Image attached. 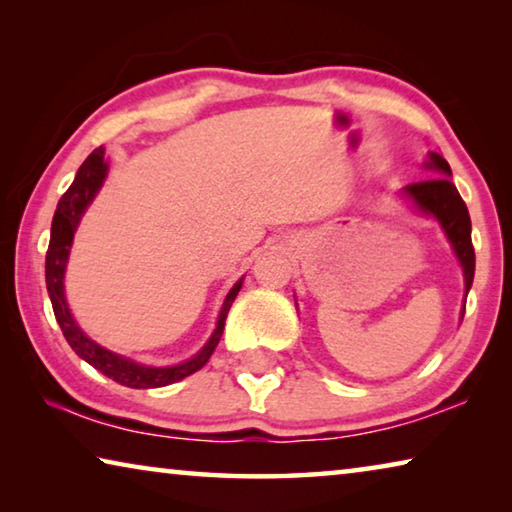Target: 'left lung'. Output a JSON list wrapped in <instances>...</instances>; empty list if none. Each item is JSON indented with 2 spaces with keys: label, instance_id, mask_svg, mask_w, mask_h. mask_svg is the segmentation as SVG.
Here are the masks:
<instances>
[{
  "label": "left lung",
  "instance_id": "obj_1",
  "mask_svg": "<svg viewBox=\"0 0 512 512\" xmlns=\"http://www.w3.org/2000/svg\"><path fill=\"white\" fill-rule=\"evenodd\" d=\"M424 169H429L440 178H429L422 183L406 185L400 196L406 203H411L415 212L424 216H431L440 228H443L445 237L452 246L456 262L463 268L465 280V298L470 293L472 280H474V248H472V221L467 205L463 203L461 194H458L456 185L452 183V169H449L447 160L438 153H429V160L424 162ZM465 314V302L461 309V320Z\"/></svg>",
  "mask_w": 512,
  "mask_h": 512
}]
</instances>
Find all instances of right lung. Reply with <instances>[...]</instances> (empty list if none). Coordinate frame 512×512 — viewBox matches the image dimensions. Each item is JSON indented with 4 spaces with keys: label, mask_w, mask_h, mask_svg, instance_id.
Returning a JSON list of instances; mask_svg holds the SVG:
<instances>
[{
    "label": "right lung",
    "mask_w": 512,
    "mask_h": 512,
    "mask_svg": "<svg viewBox=\"0 0 512 512\" xmlns=\"http://www.w3.org/2000/svg\"><path fill=\"white\" fill-rule=\"evenodd\" d=\"M110 162L106 158V149L99 146L94 149L85 162L76 171L74 183L69 185L63 198L58 201L54 221H51V239H49V250L45 259V277H47V291L51 307H54V316L58 320L60 329H63V336L83 361H88L92 368H97L103 375L117 381L121 386L128 388H160L176 384V381L194 375L196 370H201L207 359L212 357V352L221 341L225 318H228V311L235 302L237 293L244 284V277H239L235 287L228 291V296L223 298V305L219 311V318H216V327L210 339L198 350L192 359H185L180 363H173V366H149V363L128 359L124 354H117L108 348H103L97 341H92L88 334L83 332L76 323L72 311H69L67 298H65V271H67V259L69 250L74 244V232L79 228L85 210H88L94 196L99 194L103 187V180L108 176Z\"/></svg>",
    "instance_id": "add662e5"
}]
</instances>
